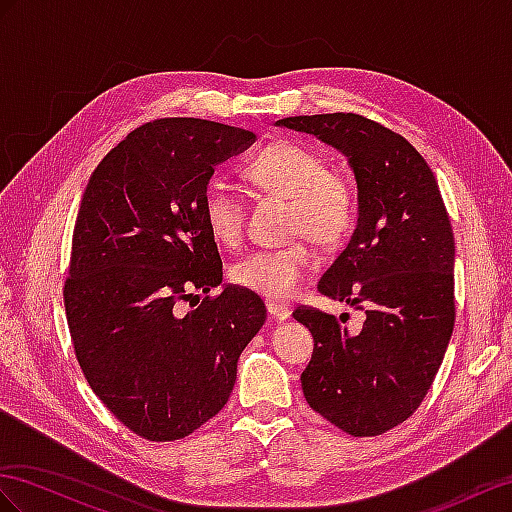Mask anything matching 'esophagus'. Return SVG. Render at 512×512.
<instances>
[{
  "mask_svg": "<svg viewBox=\"0 0 512 512\" xmlns=\"http://www.w3.org/2000/svg\"><path fill=\"white\" fill-rule=\"evenodd\" d=\"M266 309L272 318L277 320H287L290 318V307L281 305V303H274V300H266Z\"/></svg>",
  "mask_w": 512,
  "mask_h": 512,
  "instance_id": "obj_1",
  "label": "esophagus"
}]
</instances>
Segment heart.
Masks as SVG:
<instances>
[{"instance_id": "obj_1", "label": "heart", "mask_w": 512, "mask_h": 512, "mask_svg": "<svg viewBox=\"0 0 512 512\" xmlns=\"http://www.w3.org/2000/svg\"><path fill=\"white\" fill-rule=\"evenodd\" d=\"M257 188L290 199L287 233L307 235L320 246L342 244L357 220V188L344 170L331 168L324 155L307 144L277 140L261 149L244 166ZM201 214L209 233L227 246L244 235V201L225 183L212 179L203 190ZM316 255L305 240L240 257L229 268L235 285L268 300L292 298Z\"/></svg>"}]
</instances>
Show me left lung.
I'll return each instance as SVG.
<instances>
[{"label": "left lung", "mask_w": 512, "mask_h": 512, "mask_svg": "<svg viewBox=\"0 0 512 512\" xmlns=\"http://www.w3.org/2000/svg\"><path fill=\"white\" fill-rule=\"evenodd\" d=\"M342 151L355 170L359 218L318 290L365 311L352 335L335 316L298 307L313 335L300 376L309 406L352 437L409 419L435 381L452 337L454 233L437 179L413 144L359 114L287 116Z\"/></svg>", "instance_id": "obj_1"}]
</instances>
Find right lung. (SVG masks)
<instances>
[{"mask_svg": "<svg viewBox=\"0 0 512 512\" xmlns=\"http://www.w3.org/2000/svg\"><path fill=\"white\" fill-rule=\"evenodd\" d=\"M253 140L203 119L144 123L82 196L62 287L73 350L90 389L147 441L188 437L227 404L266 320L264 300L240 285L209 296L222 259L201 214L214 166ZM194 289L206 298L188 312Z\"/></svg>", "mask_w": 512, "mask_h": 512, "instance_id": "obj_1", "label": "right lung"}]
</instances>
